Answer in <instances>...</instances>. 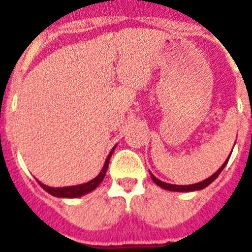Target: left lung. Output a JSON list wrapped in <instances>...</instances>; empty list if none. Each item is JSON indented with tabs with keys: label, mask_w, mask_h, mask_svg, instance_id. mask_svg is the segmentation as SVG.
Instances as JSON below:
<instances>
[{
	"label": "left lung",
	"mask_w": 252,
	"mask_h": 252,
	"mask_svg": "<svg viewBox=\"0 0 252 252\" xmlns=\"http://www.w3.org/2000/svg\"><path fill=\"white\" fill-rule=\"evenodd\" d=\"M229 161V158H226V161H225L224 164L221 165V168L217 170L215 174H212V176L209 177V178H207V180L202 181V182H198L195 183V185H185V186H180V185H170V183H166V182H162V181L158 180L156 177L154 176V174H151V178H152V181H154L158 186L162 187V189H165V190H169V191H177V192H189V191H196V190H202V189H206L208 185H211V183L213 182V181L216 180L217 177L220 176V173L222 172V169L225 168V165L228 164Z\"/></svg>",
	"instance_id": "8db88e82"
}]
</instances>
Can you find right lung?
<instances>
[{
  "mask_svg": "<svg viewBox=\"0 0 252 252\" xmlns=\"http://www.w3.org/2000/svg\"><path fill=\"white\" fill-rule=\"evenodd\" d=\"M114 148H116V147H113V150L110 151L109 156L106 158L105 164H104V166H102L101 172L98 173V176L96 177V178L91 180L90 182L83 183V185H76V186H67V187H49V186H45V185L40 182V181H37V182H39L40 186L43 187L46 192H49L50 195L57 196V198H79V196H83V195L94 191V189H96V187L102 182L104 177H105L106 170H108L110 156H112V154H113Z\"/></svg>",
  "mask_w": 252,
  "mask_h": 252,
  "instance_id": "add662e5",
  "label": "right lung"
}]
</instances>
